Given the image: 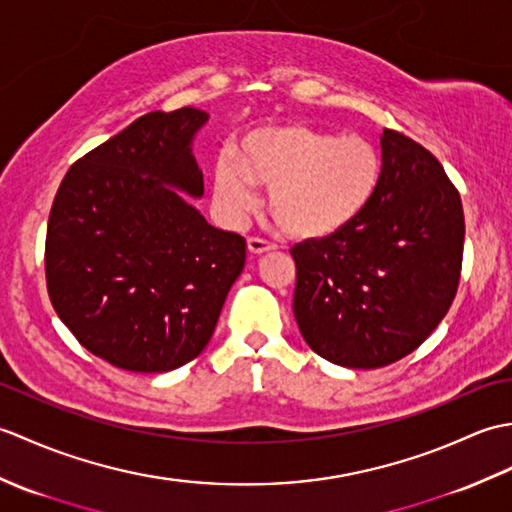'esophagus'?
I'll return each mask as SVG.
<instances>
[{"instance_id": "esophagus-1", "label": "esophagus", "mask_w": 512, "mask_h": 512, "mask_svg": "<svg viewBox=\"0 0 512 512\" xmlns=\"http://www.w3.org/2000/svg\"><path fill=\"white\" fill-rule=\"evenodd\" d=\"M248 253L250 255H264V253H270L275 246L268 244L266 239H259V237H248Z\"/></svg>"}]
</instances>
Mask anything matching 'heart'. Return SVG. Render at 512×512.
I'll use <instances>...</instances> for the list:
<instances>
[{"mask_svg":"<svg viewBox=\"0 0 512 512\" xmlns=\"http://www.w3.org/2000/svg\"><path fill=\"white\" fill-rule=\"evenodd\" d=\"M380 180L383 156L372 140L284 123L239 138L235 160H217L213 193L228 220L239 222L255 211V187H264L273 220L292 239L319 242L367 211Z\"/></svg>","mask_w":512,"mask_h":512,"instance_id":"heart-1","label":"heart"}]
</instances>
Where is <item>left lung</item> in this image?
I'll use <instances>...</instances> for the list:
<instances>
[{"label": "left lung", "mask_w": 512, "mask_h": 512, "mask_svg": "<svg viewBox=\"0 0 512 512\" xmlns=\"http://www.w3.org/2000/svg\"><path fill=\"white\" fill-rule=\"evenodd\" d=\"M383 180L339 235L301 242L292 310L325 361L372 369L411 354L449 312L460 284L464 211L438 158L385 129Z\"/></svg>", "instance_id": "obj_1"}]
</instances>
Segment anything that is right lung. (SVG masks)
I'll list each match as a JSON object with an SVG mask.
<instances>
[{"label":"right lung","instance_id":"1","mask_svg":"<svg viewBox=\"0 0 512 512\" xmlns=\"http://www.w3.org/2000/svg\"><path fill=\"white\" fill-rule=\"evenodd\" d=\"M209 114L149 112L65 173L46 233L54 312L94 356L129 372H171L211 341L246 262V239L204 220L191 154Z\"/></svg>","mask_w":512,"mask_h":512}]
</instances>
